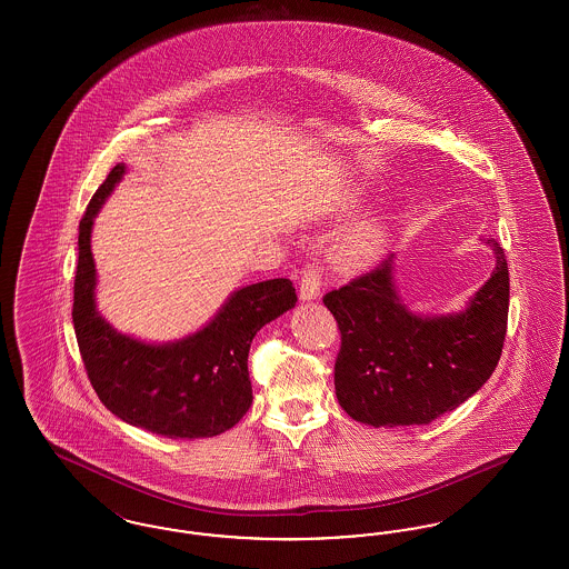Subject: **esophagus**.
Returning <instances> with one entry per match:
<instances>
[{
    "label": "esophagus",
    "instance_id": "obj_1",
    "mask_svg": "<svg viewBox=\"0 0 569 569\" xmlns=\"http://www.w3.org/2000/svg\"><path fill=\"white\" fill-rule=\"evenodd\" d=\"M322 286V272L318 267H307L300 277V298L302 300H316L320 297Z\"/></svg>",
    "mask_w": 569,
    "mask_h": 569
}]
</instances>
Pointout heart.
<instances>
[{"mask_svg":"<svg viewBox=\"0 0 569 569\" xmlns=\"http://www.w3.org/2000/svg\"><path fill=\"white\" fill-rule=\"evenodd\" d=\"M388 239H390V232L383 219L371 217V219L358 221L343 234H339L337 241L332 243V251H330L332 262L341 271L369 269L383 256Z\"/></svg>","mask_w":569,"mask_h":569,"instance_id":"obj_1","label":"heart"}]
</instances>
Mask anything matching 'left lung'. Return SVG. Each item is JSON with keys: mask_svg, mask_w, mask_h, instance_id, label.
Returning a JSON list of instances; mask_svg holds the SVG:
<instances>
[{"mask_svg": "<svg viewBox=\"0 0 569 569\" xmlns=\"http://www.w3.org/2000/svg\"><path fill=\"white\" fill-rule=\"evenodd\" d=\"M488 243L495 269L459 313L409 311L395 283L397 253L326 295L341 330L335 390L356 422L429 425L487 383L501 358L510 307L506 253L495 239Z\"/></svg>", "mask_w": 569, "mask_h": 569, "instance_id": "1", "label": "left lung"}]
</instances>
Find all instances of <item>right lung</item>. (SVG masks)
<instances>
[{"instance_id":"obj_1","label":"right lung","mask_w":569,"mask_h":569,"mask_svg":"<svg viewBox=\"0 0 569 569\" xmlns=\"http://www.w3.org/2000/svg\"><path fill=\"white\" fill-rule=\"evenodd\" d=\"M123 174L126 163L110 170L79 226L72 322L87 376L107 409L132 427L170 439L223 433L243 418L253 399L247 356L256 332L297 305V290L290 279L239 288L209 325L168 343L119 332L96 305L91 230Z\"/></svg>"}]
</instances>
